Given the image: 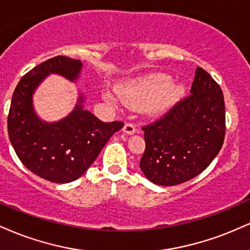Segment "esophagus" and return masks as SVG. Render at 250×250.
I'll return each mask as SVG.
<instances>
[{
  "label": "esophagus",
  "instance_id": "34e87169",
  "mask_svg": "<svg viewBox=\"0 0 250 250\" xmlns=\"http://www.w3.org/2000/svg\"><path fill=\"white\" fill-rule=\"evenodd\" d=\"M123 133L128 135H133L136 133V127H135L133 123H125V127H123Z\"/></svg>",
  "mask_w": 250,
  "mask_h": 250
}]
</instances>
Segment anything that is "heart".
I'll return each instance as SVG.
<instances>
[{"instance_id": "obj_1", "label": "heart", "mask_w": 250, "mask_h": 250, "mask_svg": "<svg viewBox=\"0 0 250 250\" xmlns=\"http://www.w3.org/2000/svg\"><path fill=\"white\" fill-rule=\"evenodd\" d=\"M116 94L122 104L130 108H142L146 113L158 115L172 107L184 94V86L171 83L167 74H154L137 80H130L116 87ZM107 101L115 104L116 99L107 92Z\"/></svg>"}]
</instances>
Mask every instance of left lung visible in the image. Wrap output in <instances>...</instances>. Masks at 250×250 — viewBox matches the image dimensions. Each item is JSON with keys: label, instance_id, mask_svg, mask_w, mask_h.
<instances>
[{"label": "left lung", "instance_id": "1", "mask_svg": "<svg viewBox=\"0 0 250 250\" xmlns=\"http://www.w3.org/2000/svg\"><path fill=\"white\" fill-rule=\"evenodd\" d=\"M190 93L164 116L142 127L146 150L140 167L154 184L173 186L194 178L224 144L226 117L220 86L197 67Z\"/></svg>", "mask_w": 250, "mask_h": 250}]
</instances>
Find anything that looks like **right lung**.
Returning a JSON list of instances; mask_svg holds the SVG:
<instances>
[{
    "instance_id": "add662e5",
    "label": "right lung",
    "mask_w": 250,
    "mask_h": 250,
    "mask_svg": "<svg viewBox=\"0 0 250 250\" xmlns=\"http://www.w3.org/2000/svg\"><path fill=\"white\" fill-rule=\"evenodd\" d=\"M83 62L65 56L45 60L22 77L15 88L8 115V134L21 162L42 178L70 183L85 173L123 122H102L83 109V95L67 116L45 122L35 113L32 95L50 74L70 81L79 78Z\"/></svg>"
}]
</instances>
